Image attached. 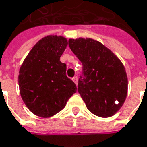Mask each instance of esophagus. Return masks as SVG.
Instances as JSON below:
<instances>
[{"label":"esophagus","mask_w":147,"mask_h":147,"mask_svg":"<svg viewBox=\"0 0 147 147\" xmlns=\"http://www.w3.org/2000/svg\"><path fill=\"white\" fill-rule=\"evenodd\" d=\"M72 80L75 82L76 85H77V77H76V76H74L73 78H72Z\"/></svg>","instance_id":"obj_1"}]
</instances>
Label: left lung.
<instances>
[{"label": "left lung", "mask_w": 147, "mask_h": 147, "mask_svg": "<svg viewBox=\"0 0 147 147\" xmlns=\"http://www.w3.org/2000/svg\"><path fill=\"white\" fill-rule=\"evenodd\" d=\"M68 42L83 66L78 92L87 109L101 118L114 115L127 94L123 64L111 50L92 38H70Z\"/></svg>", "instance_id": "1"}]
</instances>
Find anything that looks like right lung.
<instances>
[{
  "label": "right lung",
  "mask_w": 147,
  "mask_h": 147,
  "mask_svg": "<svg viewBox=\"0 0 147 147\" xmlns=\"http://www.w3.org/2000/svg\"><path fill=\"white\" fill-rule=\"evenodd\" d=\"M67 44L62 36H46L33 47L20 68L21 98L38 117L49 118L61 111L77 90L66 75L67 65L60 61Z\"/></svg>",
  "instance_id": "obj_1"
}]
</instances>
